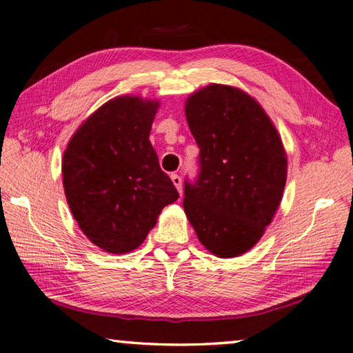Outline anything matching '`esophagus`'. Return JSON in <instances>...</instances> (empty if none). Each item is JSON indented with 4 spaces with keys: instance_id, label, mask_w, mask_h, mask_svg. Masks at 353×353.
I'll list each match as a JSON object with an SVG mask.
<instances>
[{
    "instance_id": "esophagus-1",
    "label": "esophagus",
    "mask_w": 353,
    "mask_h": 353,
    "mask_svg": "<svg viewBox=\"0 0 353 353\" xmlns=\"http://www.w3.org/2000/svg\"><path fill=\"white\" fill-rule=\"evenodd\" d=\"M171 181H172V183H174V187L177 188L179 193L182 194V177L179 174H171Z\"/></svg>"
}]
</instances>
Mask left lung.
I'll use <instances>...</instances> for the list:
<instances>
[{
  "label": "left lung",
  "instance_id": "8db88e82",
  "mask_svg": "<svg viewBox=\"0 0 353 353\" xmlns=\"http://www.w3.org/2000/svg\"><path fill=\"white\" fill-rule=\"evenodd\" d=\"M185 115L199 146V174L183 185L185 214L212 254L238 256L260 240L282 201V140L261 105L235 87L193 93Z\"/></svg>",
  "mask_w": 353,
  "mask_h": 353
}]
</instances>
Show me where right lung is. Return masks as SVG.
Here are the masks:
<instances>
[{
  "mask_svg": "<svg viewBox=\"0 0 353 353\" xmlns=\"http://www.w3.org/2000/svg\"><path fill=\"white\" fill-rule=\"evenodd\" d=\"M157 107L139 97L112 99L76 130L63 152L70 210L105 252L139 248L162 208L179 198L149 141Z\"/></svg>",
  "mask_w": 353,
  "mask_h": 353,
  "instance_id": "add662e5",
  "label": "right lung"
}]
</instances>
